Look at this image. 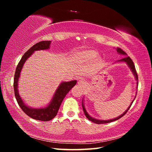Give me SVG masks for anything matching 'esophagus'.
<instances>
[{
  "mask_svg": "<svg viewBox=\"0 0 152 152\" xmlns=\"http://www.w3.org/2000/svg\"><path fill=\"white\" fill-rule=\"evenodd\" d=\"M78 84L80 86H81V87L84 86L86 84V80H83V79H80V80H79V81H78Z\"/></svg>",
  "mask_w": 152,
  "mask_h": 152,
  "instance_id": "esophagus-1",
  "label": "esophagus"
}]
</instances>
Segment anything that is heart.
<instances>
[{"label":"heart","mask_w":152,"mask_h":152,"mask_svg":"<svg viewBox=\"0 0 152 152\" xmlns=\"http://www.w3.org/2000/svg\"><path fill=\"white\" fill-rule=\"evenodd\" d=\"M97 56V53L93 50H85L76 51L72 54V59L77 63L83 64L89 63L93 60Z\"/></svg>","instance_id":"heart-1"}]
</instances>
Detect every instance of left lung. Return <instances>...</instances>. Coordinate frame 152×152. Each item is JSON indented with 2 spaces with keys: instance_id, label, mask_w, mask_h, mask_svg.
<instances>
[{
  "instance_id": "1",
  "label": "left lung",
  "mask_w": 152,
  "mask_h": 152,
  "mask_svg": "<svg viewBox=\"0 0 152 152\" xmlns=\"http://www.w3.org/2000/svg\"><path fill=\"white\" fill-rule=\"evenodd\" d=\"M116 51H117V52H118L119 54L124 55V56H127V53H126L124 51H123V50L121 49V48H116ZM119 61V62H124V63H125L126 64H127L128 66L129 67V69H131V72H133V75L134 76L135 80H136L137 82V86H138V75H137L136 69H135L134 64V63H133V61H132V59H131V58H130L129 57V56H125V57H124V58H123V59H120V60H119V61ZM137 88H138L137 87ZM135 97H136V96H135ZM135 97H134V99H135ZM134 100H133V101L131 102V104L129 105V106L128 108H127V110H125L124 113H123V114H122L121 115L118 116V118H114V119H109V120H101V119H95V118H94L91 117V116L90 115L88 112H87L86 110V108H85L84 104H83V99H82V108H83V112H84V114L86 115V118H88V119H89V120H90L91 121H92V122H93V123H95V124H108V123H110V122H112V121H116V120H118V119H119V118H121V117H123V116H124V115L126 114V113L127 112V111L129 110V108H130V107L131 106L132 104H133Z\"/></svg>"
}]
</instances>
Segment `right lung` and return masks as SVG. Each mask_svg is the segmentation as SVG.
<instances>
[{"label": "right lung", "instance_id": "add662e5", "mask_svg": "<svg viewBox=\"0 0 152 152\" xmlns=\"http://www.w3.org/2000/svg\"><path fill=\"white\" fill-rule=\"evenodd\" d=\"M50 44L51 41H42L34 44L33 46H32L23 56L19 62L17 68H16L14 79V89L15 96L16 100H17L19 106H20L22 110L31 118L43 121H50L56 117L61 104V102L63 101L64 98L65 97L66 95L69 92L70 90L77 83L76 80L61 82L59 86H58L56 92L54 93L53 97L51 99L49 104L44 108H31L30 106H27L24 102V101H23L18 92V82L23 66L25 61L28 59V57L32 56V54L35 51L46 50L50 49Z\"/></svg>", "mask_w": 152, "mask_h": 152}]
</instances>
